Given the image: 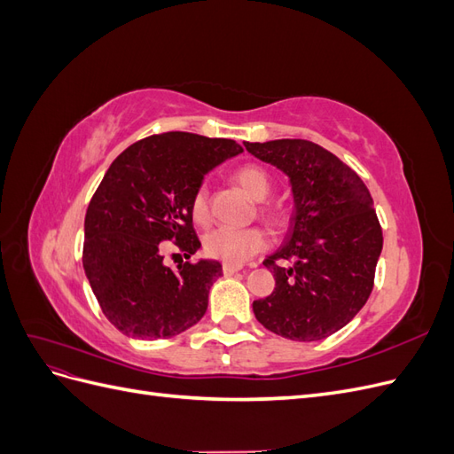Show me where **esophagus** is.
I'll return each instance as SVG.
<instances>
[{
    "label": "esophagus",
    "mask_w": 454,
    "mask_h": 454,
    "mask_svg": "<svg viewBox=\"0 0 454 454\" xmlns=\"http://www.w3.org/2000/svg\"><path fill=\"white\" fill-rule=\"evenodd\" d=\"M239 270H242V267H240V265L223 263V274H227V277H231V274H235V272H239Z\"/></svg>",
    "instance_id": "1"
}]
</instances>
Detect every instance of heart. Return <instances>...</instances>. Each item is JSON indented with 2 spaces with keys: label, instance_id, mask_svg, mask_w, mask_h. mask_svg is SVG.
<instances>
[{
  "label": "heart",
  "instance_id": "1",
  "mask_svg": "<svg viewBox=\"0 0 454 454\" xmlns=\"http://www.w3.org/2000/svg\"><path fill=\"white\" fill-rule=\"evenodd\" d=\"M235 184L248 195L252 200L261 202L265 200L272 189V180L265 168L257 167V164H244L232 174ZM191 215H193L195 223L206 225L210 219V197L208 187L200 184L193 199H191ZM259 215L277 231H284L290 225V212H287L280 204H263L259 206ZM204 252L214 259L223 261L231 265H242L252 255L265 250L267 237L259 227L248 229H229V227H217L210 231L204 237Z\"/></svg>",
  "mask_w": 454,
  "mask_h": 454
}]
</instances>
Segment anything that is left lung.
Masks as SVG:
<instances>
[{
	"label": "left lung",
	"instance_id": "obj_1",
	"mask_svg": "<svg viewBox=\"0 0 454 454\" xmlns=\"http://www.w3.org/2000/svg\"><path fill=\"white\" fill-rule=\"evenodd\" d=\"M244 147L290 177L294 193L286 242L263 261L277 286L269 297L254 301L255 318L292 340L333 335L373 290L382 229L369 189L339 157L309 140L244 142Z\"/></svg>",
	"mask_w": 454,
	"mask_h": 454
}]
</instances>
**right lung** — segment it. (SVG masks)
<instances>
[{
    "label": "right lung",
    "instance_id": "right-lung-1",
    "mask_svg": "<svg viewBox=\"0 0 454 454\" xmlns=\"http://www.w3.org/2000/svg\"><path fill=\"white\" fill-rule=\"evenodd\" d=\"M239 153L235 140L164 132L132 144L107 168L85 215L83 269L119 332L168 339L202 318L222 263L170 269L162 242L172 240L185 259L200 248L191 199L204 174Z\"/></svg>",
    "mask_w": 454,
    "mask_h": 454
}]
</instances>
